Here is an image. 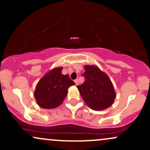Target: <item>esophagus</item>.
<instances>
[{"label":"esophagus","mask_w":150,"mask_h":150,"mask_svg":"<svg viewBox=\"0 0 150 150\" xmlns=\"http://www.w3.org/2000/svg\"><path fill=\"white\" fill-rule=\"evenodd\" d=\"M75 83L76 85H79V82H78V80L76 79V80H75Z\"/></svg>","instance_id":"esophagus-1"}]
</instances>
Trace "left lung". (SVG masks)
Instances as JSON below:
<instances>
[{"mask_svg":"<svg viewBox=\"0 0 150 150\" xmlns=\"http://www.w3.org/2000/svg\"><path fill=\"white\" fill-rule=\"evenodd\" d=\"M85 82L77 86L85 104L95 111L111 106L116 98L112 82L108 75L94 65H85Z\"/></svg>","mask_w":150,"mask_h":150,"instance_id":"1","label":"left lung"}]
</instances>
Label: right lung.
Here are the masks:
<instances>
[{
	"mask_svg": "<svg viewBox=\"0 0 150 150\" xmlns=\"http://www.w3.org/2000/svg\"><path fill=\"white\" fill-rule=\"evenodd\" d=\"M62 68H56L39 81L34 92L37 104L43 108H54L62 104L68 89L75 85L68 75L61 73Z\"/></svg>",
	"mask_w": 150,
	"mask_h": 150,
	"instance_id": "obj_1",
	"label": "right lung"
}]
</instances>
